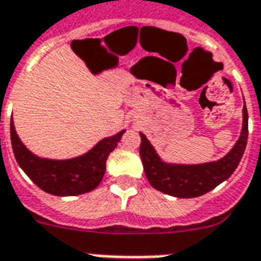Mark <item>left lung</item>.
Wrapping results in <instances>:
<instances>
[{"label": "left lung", "instance_id": "left-lung-1", "mask_svg": "<svg viewBox=\"0 0 261 261\" xmlns=\"http://www.w3.org/2000/svg\"><path fill=\"white\" fill-rule=\"evenodd\" d=\"M244 121L240 139L226 155L205 164H169L156 154L150 140L140 133V158L147 180L161 193L177 198H195L209 193L230 177L241 158L248 142V110H242Z\"/></svg>", "mask_w": 261, "mask_h": 261}]
</instances>
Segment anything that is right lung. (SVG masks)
<instances>
[{
  "label": "right lung",
  "mask_w": 261,
  "mask_h": 261,
  "mask_svg": "<svg viewBox=\"0 0 261 261\" xmlns=\"http://www.w3.org/2000/svg\"><path fill=\"white\" fill-rule=\"evenodd\" d=\"M125 129L114 136L101 139L95 147L70 160H50L35 155L17 136L11 118L12 150L23 172L45 193L71 197L89 193L100 184L106 172V161L114 151Z\"/></svg>",
  "instance_id": "1"
}]
</instances>
